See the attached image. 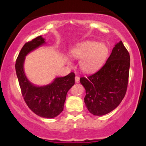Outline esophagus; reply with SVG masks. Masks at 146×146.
I'll return each mask as SVG.
<instances>
[{
    "label": "esophagus",
    "mask_w": 146,
    "mask_h": 146,
    "mask_svg": "<svg viewBox=\"0 0 146 146\" xmlns=\"http://www.w3.org/2000/svg\"><path fill=\"white\" fill-rule=\"evenodd\" d=\"M79 81H80V78H79V76H76L75 77V82L76 83H78Z\"/></svg>",
    "instance_id": "34e87169"
}]
</instances>
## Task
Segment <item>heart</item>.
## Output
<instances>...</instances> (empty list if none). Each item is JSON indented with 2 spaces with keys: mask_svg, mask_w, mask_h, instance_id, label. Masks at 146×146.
Masks as SVG:
<instances>
[{
  "mask_svg": "<svg viewBox=\"0 0 146 146\" xmlns=\"http://www.w3.org/2000/svg\"><path fill=\"white\" fill-rule=\"evenodd\" d=\"M108 49L106 46L95 42L79 44L70 51L73 58L80 60V68L83 72L91 73L100 68L106 59Z\"/></svg>",
  "mask_w": 146,
  "mask_h": 146,
  "instance_id": "obj_1",
  "label": "heart"
}]
</instances>
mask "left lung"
Masks as SVG:
<instances>
[{
	"mask_svg": "<svg viewBox=\"0 0 146 146\" xmlns=\"http://www.w3.org/2000/svg\"><path fill=\"white\" fill-rule=\"evenodd\" d=\"M129 65V54L120 41L98 71L80 78L86 89L84 102L90 112L103 115L118 106L127 91Z\"/></svg>",
	"mask_w": 146,
	"mask_h": 146,
	"instance_id": "left-lung-1",
	"label": "left lung"
}]
</instances>
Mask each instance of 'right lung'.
I'll list each match as a JSON object with an SVG mask.
<instances>
[{
	"label": "right lung",
	"mask_w": 146,
	"mask_h": 146,
	"mask_svg": "<svg viewBox=\"0 0 146 146\" xmlns=\"http://www.w3.org/2000/svg\"><path fill=\"white\" fill-rule=\"evenodd\" d=\"M44 43V39L41 36L25 43L16 60L15 69L22 95L29 108L39 116L53 118L63 111L68 91L75 83V74L70 72L64 77L56 78L45 86L32 84L24 72V61L27 54Z\"/></svg>",
	"instance_id": "obj_1"
}]
</instances>
